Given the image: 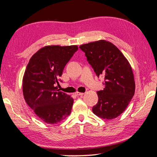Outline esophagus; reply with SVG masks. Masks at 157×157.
<instances>
[{"label":"esophagus","mask_w":157,"mask_h":157,"mask_svg":"<svg viewBox=\"0 0 157 157\" xmlns=\"http://www.w3.org/2000/svg\"><path fill=\"white\" fill-rule=\"evenodd\" d=\"M83 94H84V93H81V92H78V91H76V93H75V95H82Z\"/></svg>","instance_id":"1"}]
</instances>
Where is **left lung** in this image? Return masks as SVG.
<instances>
[{"mask_svg": "<svg viewBox=\"0 0 157 157\" xmlns=\"http://www.w3.org/2000/svg\"><path fill=\"white\" fill-rule=\"evenodd\" d=\"M98 76H104V90L98 91V102L93 113L104 119L119 117L135 94V80L129 62L110 42L100 40L79 47Z\"/></svg>", "mask_w": 157, "mask_h": 157, "instance_id": "1", "label": "left lung"}]
</instances>
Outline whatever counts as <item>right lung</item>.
Returning a JSON list of instances; mask_svg holds the SVG:
<instances>
[{
	"label": "right lung",
	"mask_w": 157,
	"mask_h": 157,
	"mask_svg": "<svg viewBox=\"0 0 157 157\" xmlns=\"http://www.w3.org/2000/svg\"><path fill=\"white\" fill-rule=\"evenodd\" d=\"M77 45H48L41 48L30 59L23 76L25 101L43 122L53 124L69 116L74 100L59 91L56 84Z\"/></svg>",
	"instance_id": "1"
}]
</instances>
